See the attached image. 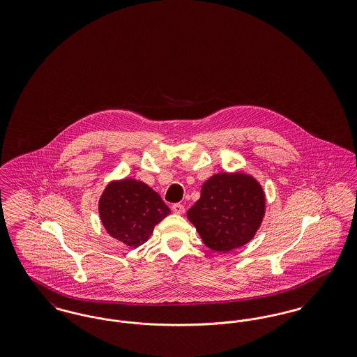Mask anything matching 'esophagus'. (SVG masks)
Listing matches in <instances>:
<instances>
[{"mask_svg":"<svg viewBox=\"0 0 357 357\" xmlns=\"http://www.w3.org/2000/svg\"><path fill=\"white\" fill-rule=\"evenodd\" d=\"M171 208L175 214H182L185 211V206L182 204H174L171 206Z\"/></svg>","mask_w":357,"mask_h":357,"instance_id":"obj_1","label":"esophagus"}]
</instances>
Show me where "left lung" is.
<instances>
[{"label": "left lung", "instance_id": "obj_1", "mask_svg": "<svg viewBox=\"0 0 357 357\" xmlns=\"http://www.w3.org/2000/svg\"><path fill=\"white\" fill-rule=\"evenodd\" d=\"M265 214V194L255 178L221 172L207 179L201 198L187 210L204 245L230 252L255 237Z\"/></svg>", "mask_w": 357, "mask_h": 357}]
</instances>
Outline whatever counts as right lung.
<instances>
[{
    "label": "right lung",
    "instance_id": "obj_1",
    "mask_svg": "<svg viewBox=\"0 0 357 357\" xmlns=\"http://www.w3.org/2000/svg\"><path fill=\"white\" fill-rule=\"evenodd\" d=\"M102 225L111 237L137 248L153 234L156 223L170 214L158 192L143 182H111L99 202Z\"/></svg>",
    "mask_w": 357,
    "mask_h": 357
}]
</instances>
